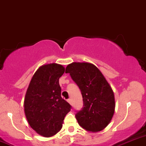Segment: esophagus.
<instances>
[{"mask_svg":"<svg viewBox=\"0 0 146 146\" xmlns=\"http://www.w3.org/2000/svg\"><path fill=\"white\" fill-rule=\"evenodd\" d=\"M67 101H68V102L69 103V104H71V105H72V100H71V99H68Z\"/></svg>","mask_w":146,"mask_h":146,"instance_id":"1","label":"esophagus"}]
</instances>
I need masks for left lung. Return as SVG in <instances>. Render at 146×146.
<instances>
[{
	"label": "left lung",
	"instance_id": "left-lung-1",
	"mask_svg": "<svg viewBox=\"0 0 146 146\" xmlns=\"http://www.w3.org/2000/svg\"><path fill=\"white\" fill-rule=\"evenodd\" d=\"M66 73H70L81 91L83 106L76 114L78 123L88 131L103 130L110 123L115 108L110 84L100 70L90 63H72L66 67Z\"/></svg>",
	"mask_w": 146,
	"mask_h": 146
}]
</instances>
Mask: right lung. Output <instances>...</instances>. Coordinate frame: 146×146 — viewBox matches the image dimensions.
I'll return each mask as SVG.
<instances>
[{"label": "right lung", "instance_id": "obj_1", "mask_svg": "<svg viewBox=\"0 0 146 146\" xmlns=\"http://www.w3.org/2000/svg\"><path fill=\"white\" fill-rule=\"evenodd\" d=\"M63 66H42L31 80L25 98V113L29 126L38 134L51 137L62 128L71 106L61 98L59 78L64 73Z\"/></svg>", "mask_w": 146, "mask_h": 146}]
</instances>
